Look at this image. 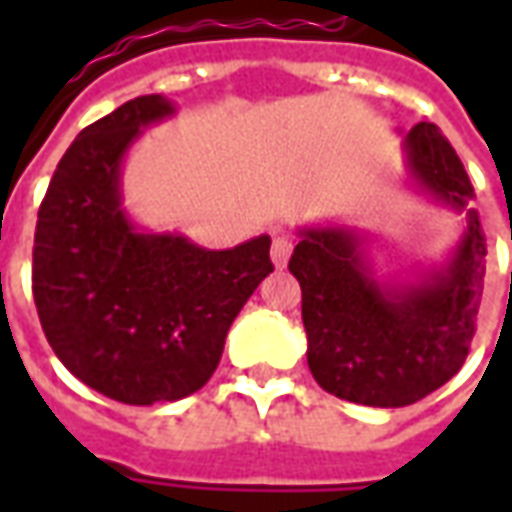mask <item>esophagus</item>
Instances as JSON below:
<instances>
[{
    "instance_id": "esophagus-1",
    "label": "esophagus",
    "mask_w": 512,
    "mask_h": 512,
    "mask_svg": "<svg viewBox=\"0 0 512 512\" xmlns=\"http://www.w3.org/2000/svg\"><path fill=\"white\" fill-rule=\"evenodd\" d=\"M290 252H293V244H290V238H274V244H271V260H274V266L285 268L290 260Z\"/></svg>"
}]
</instances>
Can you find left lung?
<instances>
[{
	"mask_svg": "<svg viewBox=\"0 0 512 512\" xmlns=\"http://www.w3.org/2000/svg\"><path fill=\"white\" fill-rule=\"evenodd\" d=\"M403 153L411 189L463 219L444 263L378 277L370 233L332 222L299 227L288 266L301 285L312 378L373 408L411 406L461 370L485 285V233L458 153L433 123L411 128Z\"/></svg>",
	"mask_w": 512,
	"mask_h": 512,
	"instance_id": "left-lung-1",
	"label": "left lung"
}]
</instances>
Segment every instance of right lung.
Masks as SVG:
<instances>
[{"mask_svg":"<svg viewBox=\"0 0 512 512\" xmlns=\"http://www.w3.org/2000/svg\"><path fill=\"white\" fill-rule=\"evenodd\" d=\"M175 112L164 95H139L84 128L35 227L32 293L46 340L82 384L128 406L172 403L208 384L235 315L274 271L268 235L205 249L131 219L123 161L145 128Z\"/></svg>","mask_w":512,"mask_h":512,"instance_id":"obj_1","label":"right lung"}]
</instances>
